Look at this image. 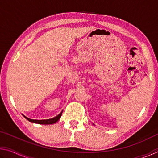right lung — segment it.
I'll use <instances>...</instances> for the list:
<instances>
[{
    "instance_id": "right-lung-1",
    "label": "right lung",
    "mask_w": 158,
    "mask_h": 158,
    "mask_svg": "<svg viewBox=\"0 0 158 158\" xmlns=\"http://www.w3.org/2000/svg\"><path fill=\"white\" fill-rule=\"evenodd\" d=\"M63 113V111L60 112V113L56 116L54 118H50V119H46V120H35V119H31V118H28L25 116H23V117L25 118L28 120V121H30L31 123H37V124H42V125H49V124H53L55 123H56L58 120L60 119V118L61 116V115H62Z\"/></svg>"
}]
</instances>
